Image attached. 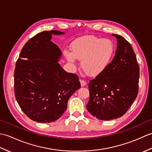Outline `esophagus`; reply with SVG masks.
I'll return each mask as SVG.
<instances>
[{"label": "esophagus", "mask_w": 152, "mask_h": 152, "mask_svg": "<svg viewBox=\"0 0 152 152\" xmlns=\"http://www.w3.org/2000/svg\"><path fill=\"white\" fill-rule=\"evenodd\" d=\"M80 83H81V86H82V87L86 86V82L84 80L80 79Z\"/></svg>", "instance_id": "esophagus-1"}]
</instances>
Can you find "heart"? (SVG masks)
Masks as SVG:
<instances>
[{"label":"heart","instance_id":"1","mask_svg":"<svg viewBox=\"0 0 152 152\" xmlns=\"http://www.w3.org/2000/svg\"><path fill=\"white\" fill-rule=\"evenodd\" d=\"M114 51V44L110 40L86 35L72 44V52L65 50L64 54L72 63H75L76 59L81 60L82 70L89 76H96L107 69Z\"/></svg>","mask_w":152,"mask_h":152}]
</instances>
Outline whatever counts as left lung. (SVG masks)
Wrapping results in <instances>:
<instances>
[{
    "mask_svg": "<svg viewBox=\"0 0 152 152\" xmlns=\"http://www.w3.org/2000/svg\"><path fill=\"white\" fill-rule=\"evenodd\" d=\"M115 56L104 72L88 83L90 114L101 120L124 115L137 98L140 69L131 44L118 34Z\"/></svg>",
    "mask_w": 152,
    "mask_h": 152,
    "instance_id": "left-lung-1",
    "label": "left lung"
}]
</instances>
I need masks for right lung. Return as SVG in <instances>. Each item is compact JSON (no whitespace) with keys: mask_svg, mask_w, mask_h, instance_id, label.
I'll use <instances>...</instances> for the list:
<instances>
[{"mask_svg":"<svg viewBox=\"0 0 152 152\" xmlns=\"http://www.w3.org/2000/svg\"><path fill=\"white\" fill-rule=\"evenodd\" d=\"M59 31H43L28 40L19 54L14 70V93L28 118L39 123L57 120L67 108L70 96L80 88L77 74L58 63L61 51L50 41Z\"/></svg>","mask_w":152,"mask_h":152,"instance_id":"1","label":"right lung"}]
</instances>
